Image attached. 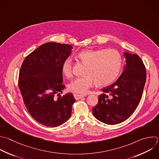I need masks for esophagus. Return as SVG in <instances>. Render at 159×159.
Returning a JSON list of instances; mask_svg holds the SVG:
<instances>
[{
  "mask_svg": "<svg viewBox=\"0 0 159 159\" xmlns=\"http://www.w3.org/2000/svg\"><path fill=\"white\" fill-rule=\"evenodd\" d=\"M74 98H75L76 100H79V99L81 98L82 97H85L86 95H79V94L75 93V94H74Z\"/></svg>",
  "mask_w": 159,
  "mask_h": 159,
  "instance_id": "1",
  "label": "esophagus"
}]
</instances>
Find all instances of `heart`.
Listing matches in <instances>:
<instances>
[{
	"label": "heart",
	"instance_id": "1",
	"mask_svg": "<svg viewBox=\"0 0 159 159\" xmlns=\"http://www.w3.org/2000/svg\"><path fill=\"white\" fill-rule=\"evenodd\" d=\"M82 62L86 64L84 74L72 80L67 86L70 92L85 94L95 84L105 86L111 84L118 76L122 60L119 53L114 49H85L78 54ZM61 70L67 78L72 76V62L70 58L64 60Z\"/></svg>",
	"mask_w": 159,
	"mask_h": 159
}]
</instances>
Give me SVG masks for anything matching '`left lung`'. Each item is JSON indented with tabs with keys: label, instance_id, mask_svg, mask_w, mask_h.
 <instances>
[{
	"label": "left lung",
	"instance_id": "1",
	"mask_svg": "<svg viewBox=\"0 0 159 159\" xmlns=\"http://www.w3.org/2000/svg\"><path fill=\"white\" fill-rule=\"evenodd\" d=\"M125 65L119 79L103 88L96 106L94 117L108 125L124 122L134 112L140 101L145 80V67L137 54L124 52Z\"/></svg>",
	"mask_w": 159,
	"mask_h": 159
}]
</instances>
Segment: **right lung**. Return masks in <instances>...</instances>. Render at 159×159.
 Masks as SVG:
<instances>
[{
  "label": "right lung",
  "instance_id": "right-lung-1",
  "mask_svg": "<svg viewBox=\"0 0 159 159\" xmlns=\"http://www.w3.org/2000/svg\"><path fill=\"white\" fill-rule=\"evenodd\" d=\"M72 48L47 42L31 52L22 64L19 87L24 104L32 118L45 126H60L70 117L76 100L71 93L61 95L65 88L61 67Z\"/></svg>",
  "mask_w": 159,
  "mask_h": 159
}]
</instances>
